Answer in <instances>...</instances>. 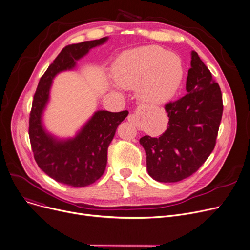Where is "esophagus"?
<instances>
[{"mask_svg":"<svg viewBox=\"0 0 250 250\" xmlns=\"http://www.w3.org/2000/svg\"><path fill=\"white\" fill-rule=\"evenodd\" d=\"M128 121H129L130 123H132V124H136V121H137L136 116H135L134 114H130V115L128 116Z\"/></svg>","mask_w":250,"mask_h":250,"instance_id":"obj_1","label":"esophagus"}]
</instances>
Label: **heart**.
<instances>
[{
    "instance_id": "1",
    "label": "heart",
    "mask_w": 250,
    "mask_h": 250,
    "mask_svg": "<svg viewBox=\"0 0 250 250\" xmlns=\"http://www.w3.org/2000/svg\"><path fill=\"white\" fill-rule=\"evenodd\" d=\"M180 57L158 46H144L123 52L112 68L114 81L122 87L137 86L138 97L160 104L178 91L183 79Z\"/></svg>"
}]
</instances>
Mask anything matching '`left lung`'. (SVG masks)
<instances>
[{
  "label": "left lung",
  "mask_w": 250,
  "mask_h": 250,
  "mask_svg": "<svg viewBox=\"0 0 250 250\" xmlns=\"http://www.w3.org/2000/svg\"><path fill=\"white\" fill-rule=\"evenodd\" d=\"M188 94L165 106L168 126L158 138L145 135L139 142L146 153L150 177L177 183L195 173L213 151L223 114L222 93L209 68L192 51Z\"/></svg>",
  "instance_id": "left-lung-1"
}]
</instances>
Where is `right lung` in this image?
Instances as JSON below:
<instances>
[{
	"instance_id": "add662e5",
	"label": "right lung",
	"mask_w": 250,
	"mask_h": 250,
	"mask_svg": "<svg viewBox=\"0 0 250 250\" xmlns=\"http://www.w3.org/2000/svg\"><path fill=\"white\" fill-rule=\"evenodd\" d=\"M107 39L103 37L65 46L41 77L29 117V138L38 167L56 182L75 188L92 185L104 173L108 147L128 111H98L75 138L67 140H58L47 133L41 116L49 99L53 78L58 72L75 67L77 61Z\"/></svg>"
}]
</instances>
